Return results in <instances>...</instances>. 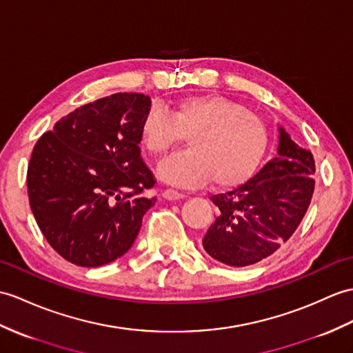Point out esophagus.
Returning a JSON list of instances; mask_svg holds the SVG:
<instances>
[{
  "label": "esophagus",
  "mask_w": 353,
  "mask_h": 353,
  "mask_svg": "<svg viewBox=\"0 0 353 353\" xmlns=\"http://www.w3.org/2000/svg\"><path fill=\"white\" fill-rule=\"evenodd\" d=\"M162 195H163V199H167V200H180V199H183L185 196V194H182V192H179V191H176V190H165L162 192Z\"/></svg>",
  "instance_id": "34e87169"
}]
</instances>
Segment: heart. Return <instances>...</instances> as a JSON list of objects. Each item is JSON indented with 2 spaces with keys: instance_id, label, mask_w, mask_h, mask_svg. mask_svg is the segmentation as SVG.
Masks as SVG:
<instances>
[{
  "instance_id": "b5f03b06",
  "label": "heart",
  "mask_w": 353,
  "mask_h": 353,
  "mask_svg": "<svg viewBox=\"0 0 353 353\" xmlns=\"http://www.w3.org/2000/svg\"><path fill=\"white\" fill-rule=\"evenodd\" d=\"M188 134L190 150L161 163L163 182L191 188L212 179L216 188L239 186L254 174L268 147L263 120L221 94L183 97L170 114L152 106L139 125V139L153 158L163 157Z\"/></svg>"
}]
</instances>
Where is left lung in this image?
Returning a JSON list of instances; mask_svg holds the SVG:
<instances>
[{"instance_id": "left-lung-1", "label": "left lung", "mask_w": 353, "mask_h": 353, "mask_svg": "<svg viewBox=\"0 0 353 353\" xmlns=\"http://www.w3.org/2000/svg\"><path fill=\"white\" fill-rule=\"evenodd\" d=\"M313 153L280 128L278 157L234 191L212 195L215 223L203 237L210 257L228 266H250L269 257L301 224L314 192Z\"/></svg>"}]
</instances>
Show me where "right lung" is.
Segmentation results:
<instances>
[{
  "instance_id": "obj_1",
  "label": "right lung",
  "mask_w": 353,
  "mask_h": 353,
  "mask_svg": "<svg viewBox=\"0 0 353 353\" xmlns=\"http://www.w3.org/2000/svg\"><path fill=\"white\" fill-rule=\"evenodd\" d=\"M150 106L141 93L102 97L57 121L32 149L30 208L48 243L73 265L121 257L157 203L143 195L157 180L138 145Z\"/></svg>"
}]
</instances>
